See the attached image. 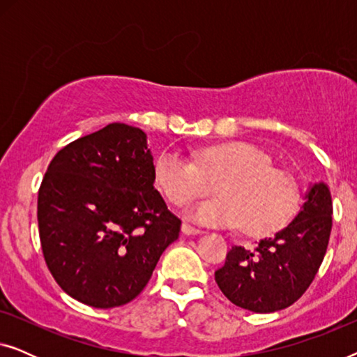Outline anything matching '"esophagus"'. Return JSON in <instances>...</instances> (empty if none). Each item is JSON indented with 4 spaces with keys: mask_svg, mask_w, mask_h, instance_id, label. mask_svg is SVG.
<instances>
[{
    "mask_svg": "<svg viewBox=\"0 0 357 357\" xmlns=\"http://www.w3.org/2000/svg\"><path fill=\"white\" fill-rule=\"evenodd\" d=\"M182 232L187 234V236H197V234H199L202 231H199V229H197V227H193L192 224L183 222L182 224Z\"/></svg>",
    "mask_w": 357,
    "mask_h": 357,
    "instance_id": "esophagus-1",
    "label": "esophagus"
}]
</instances>
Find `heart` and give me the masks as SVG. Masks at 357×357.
I'll list each match as a JSON object with an SVG mask.
<instances>
[{"label":"heart","mask_w":357,"mask_h":357,"mask_svg":"<svg viewBox=\"0 0 357 357\" xmlns=\"http://www.w3.org/2000/svg\"><path fill=\"white\" fill-rule=\"evenodd\" d=\"M193 159L164 149L154 160V180L175 206L206 197L216 182L218 198L190 211L206 226L236 227L265 236L284 227L301 204L302 188L287 170L273 167L271 155L255 144L231 141L197 149Z\"/></svg>","instance_id":"1"}]
</instances>
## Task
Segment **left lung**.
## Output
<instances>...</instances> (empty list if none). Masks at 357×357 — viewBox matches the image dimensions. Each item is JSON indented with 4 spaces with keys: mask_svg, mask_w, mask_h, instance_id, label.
Returning <instances> with one entry per match:
<instances>
[{
    "mask_svg": "<svg viewBox=\"0 0 357 357\" xmlns=\"http://www.w3.org/2000/svg\"><path fill=\"white\" fill-rule=\"evenodd\" d=\"M333 203L325 183L309 190L302 211L253 248L234 245L214 273L232 304L257 314L286 309L307 291L328 247Z\"/></svg>",
    "mask_w": 357,
    "mask_h": 357,
    "instance_id": "1",
    "label": "left lung"
}]
</instances>
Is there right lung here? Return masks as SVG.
Returning <instances> with one entry per match:
<instances>
[{
	"instance_id": "1",
	"label": "right lung",
	"mask_w": 357,
	"mask_h": 357,
	"mask_svg": "<svg viewBox=\"0 0 357 357\" xmlns=\"http://www.w3.org/2000/svg\"><path fill=\"white\" fill-rule=\"evenodd\" d=\"M143 130L110 123L58 151L38 188L42 253L58 286L82 304L133 301L182 221L154 188Z\"/></svg>"
}]
</instances>
